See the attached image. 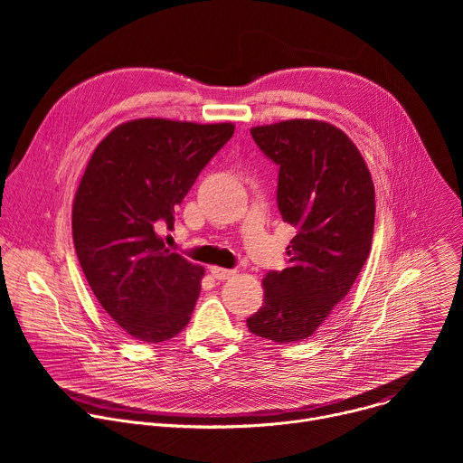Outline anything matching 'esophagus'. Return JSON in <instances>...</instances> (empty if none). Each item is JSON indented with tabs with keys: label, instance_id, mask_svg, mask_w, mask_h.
I'll use <instances>...</instances> for the list:
<instances>
[{
	"label": "esophagus",
	"instance_id": "esophagus-1",
	"mask_svg": "<svg viewBox=\"0 0 463 463\" xmlns=\"http://www.w3.org/2000/svg\"><path fill=\"white\" fill-rule=\"evenodd\" d=\"M211 273H213V277H214L216 280H229V279H232V277L236 275V271L225 269V268H218V266H213V268H211Z\"/></svg>",
	"mask_w": 463,
	"mask_h": 463
}]
</instances>
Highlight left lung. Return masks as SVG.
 <instances>
[{
	"label": "left lung",
	"mask_w": 463,
	"mask_h": 463,
	"mask_svg": "<svg viewBox=\"0 0 463 463\" xmlns=\"http://www.w3.org/2000/svg\"><path fill=\"white\" fill-rule=\"evenodd\" d=\"M279 170L277 203L297 234L288 268L263 277V306L249 332L279 345L298 343L348 295L370 254L375 190L370 170L343 129L291 118L250 128Z\"/></svg>",
	"instance_id": "left-lung-1"
}]
</instances>
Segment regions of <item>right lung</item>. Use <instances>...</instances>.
Segmentation results:
<instances>
[{
    "label": "right lung",
    "instance_id": "right-lung-1",
    "mask_svg": "<svg viewBox=\"0 0 463 463\" xmlns=\"http://www.w3.org/2000/svg\"><path fill=\"white\" fill-rule=\"evenodd\" d=\"M234 124L136 118L95 148L73 203V241L86 280L106 313L145 343L175 337L188 324L205 269L165 247L159 225Z\"/></svg>",
    "mask_w": 463,
    "mask_h": 463
}]
</instances>
